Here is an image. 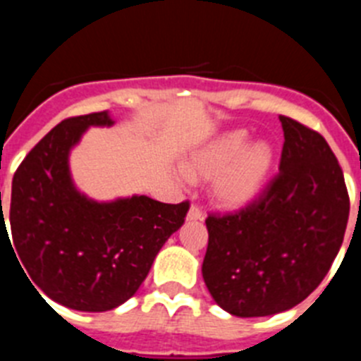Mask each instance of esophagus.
Returning a JSON list of instances; mask_svg holds the SVG:
<instances>
[{
	"label": "esophagus",
	"instance_id": "34e87169",
	"mask_svg": "<svg viewBox=\"0 0 361 361\" xmlns=\"http://www.w3.org/2000/svg\"><path fill=\"white\" fill-rule=\"evenodd\" d=\"M187 219H190V221H201V219H203V212H201V209L197 207V204H192V207L188 209Z\"/></svg>",
	"mask_w": 361,
	"mask_h": 361
}]
</instances>
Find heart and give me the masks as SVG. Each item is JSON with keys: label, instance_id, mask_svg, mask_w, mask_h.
Returning a JSON list of instances; mask_svg holds the SVG:
<instances>
[{"label": "heart", "instance_id": "b5f03b06", "mask_svg": "<svg viewBox=\"0 0 361 361\" xmlns=\"http://www.w3.org/2000/svg\"><path fill=\"white\" fill-rule=\"evenodd\" d=\"M246 129L223 133L183 164L190 181L212 180V197L225 209H239L259 196L275 164L266 140L250 142Z\"/></svg>", "mask_w": 361, "mask_h": 361}]
</instances>
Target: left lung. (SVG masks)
<instances>
[{
    "label": "left lung",
    "mask_w": 361,
    "mask_h": 361,
    "mask_svg": "<svg viewBox=\"0 0 361 361\" xmlns=\"http://www.w3.org/2000/svg\"><path fill=\"white\" fill-rule=\"evenodd\" d=\"M279 173L237 212L209 214L203 279L235 317L291 310L317 290L343 243L349 194L320 133L281 115Z\"/></svg>",
    "instance_id": "obj_1"
}]
</instances>
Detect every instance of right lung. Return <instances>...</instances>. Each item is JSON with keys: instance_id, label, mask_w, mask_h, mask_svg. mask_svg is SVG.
Here are the masks:
<instances>
[{"instance_id": "add662e5", "label": "right lung", "mask_w": 361, "mask_h": 361, "mask_svg": "<svg viewBox=\"0 0 361 361\" xmlns=\"http://www.w3.org/2000/svg\"><path fill=\"white\" fill-rule=\"evenodd\" d=\"M111 124L108 111L63 120L28 152L12 180L8 243L34 290L70 310L99 313L131 298L190 207L147 196L97 203L77 192L70 149L90 126ZM3 235H8L5 217Z\"/></svg>"}]
</instances>
